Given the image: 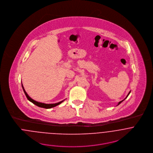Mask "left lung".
Here are the masks:
<instances>
[{
    "label": "left lung",
    "mask_w": 153,
    "mask_h": 153,
    "mask_svg": "<svg viewBox=\"0 0 153 153\" xmlns=\"http://www.w3.org/2000/svg\"><path fill=\"white\" fill-rule=\"evenodd\" d=\"M130 92H131V91H130V92H129V93H128V95H127V97H126V98H125V99H124V100H122V101H120V102H118V105H119V104H121V102H123V101H124V100H126V98H127V97H128V95H129V94H130Z\"/></svg>",
    "instance_id": "8db88e82"
}]
</instances>
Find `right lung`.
<instances>
[{
    "instance_id": "right-lung-1",
    "label": "right lung",
    "mask_w": 153,
    "mask_h": 153,
    "mask_svg": "<svg viewBox=\"0 0 153 153\" xmlns=\"http://www.w3.org/2000/svg\"><path fill=\"white\" fill-rule=\"evenodd\" d=\"M22 88H23V92L26 97V98H27V100L30 101L31 102H32L33 104L36 105V106L39 107H41V108H46V109H49V108H53V107H55L58 105H59L60 104H61L64 100L62 101H60L59 102H57V103H55V104H45L43 102H38L34 100H33L32 98H31L29 95L28 94L26 93V92L25 91L24 87L23 86V85L22 84Z\"/></svg>"
}]
</instances>
